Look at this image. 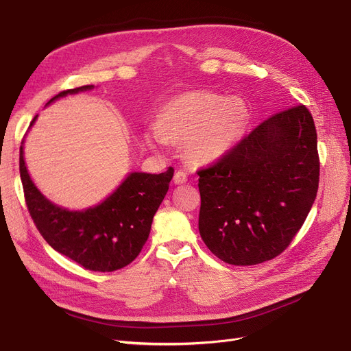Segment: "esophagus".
<instances>
[{"label": "esophagus", "instance_id": "34e87169", "mask_svg": "<svg viewBox=\"0 0 351 351\" xmlns=\"http://www.w3.org/2000/svg\"><path fill=\"white\" fill-rule=\"evenodd\" d=\"M187 181V173L183 171V170H178L176 174H174V183L176 184H183Z\"/></svg>", "mask_w": 351, "mask_h": 351}]
</instances>
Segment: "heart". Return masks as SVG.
I'll return each instance as SVG.
<instances>
[{
    "mask_svg": "<svg viewBox=\"0 0 351 351\" xmlns=\"http://www.w3.org/2000/svg\"><path fill=\"white\" fill-rule=\"evenodd\" d=\"M247 110L237 101L193 90L168 101L157 121V128L147 134L149 145L167 141L183 143L184 154L193 162H212L221 157L245 130Z\"/></svg>",
    "mask_w": 351,
    "mask_h": 351,
    "instance_id": "obj_1",
    "label": "heart"
}]
</instances>
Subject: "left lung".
<instances>
[{"instance_id":"left-lung-1","label":"left lung","mask_w":351,"mask_h":351,"mask_svg":"<svg viewBox=\"0 0 351 351\" xmlns=\"http://www.w3.org/2000/svg\"><path fill=\"white\" fill-rule=\"evenodd\" d=\"M199 230L206 246L230 265L281 255L317 197V131L305 105L261 122L228 152L200 168Z\"/></svg>"}]
</instances>
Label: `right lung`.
<instances>
[{
  "mask_svg": "<svg viewBox=\"0 0 351 351\" xmlns=\"http://www.w3.org/2000/svg\"><path fill=\"white\" fill-rule=\"evenodd\" d=\"M92 88L93 85H86L63 90L49 104L67 93ZM173 176V167L161 174L132 173L104 203L85 212H69L50 203L37 190L27 173L23 147L20 148L24 199L37 230L54 250L96 272L125 268L139 255Z\"/></svg>",
  "mask_w": 351,
  "mask_h": 351,
  "instance_id": "1",
  "label": "right lung"
}]
</instances>
